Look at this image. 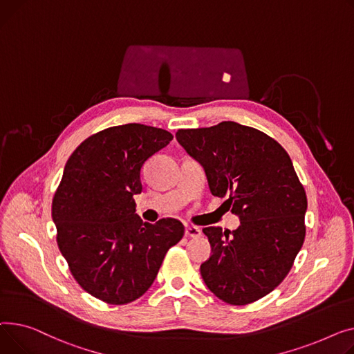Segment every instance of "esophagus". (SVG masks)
Wrapping results in <instances>:
<instances>
[{"label": "esophagus", "instance_id": "34e87169", "mask_svg": "<svg viewBox=\"0 0 354 354\" xmlns=\"http://www.w3.org/2000/svg\"><path fill=\"white\" fill-rule=\"evenodd\" d=\"M184 236L189 237V239H197V237L201 236V230L197 227H185Z\"/></svg>", "mask_w": 354, "mask_h": 354}]
</instances>
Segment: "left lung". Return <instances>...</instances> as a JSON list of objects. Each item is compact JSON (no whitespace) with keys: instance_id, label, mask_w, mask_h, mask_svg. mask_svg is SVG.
Listing matches in <instances>:
<instances>
[{"instance_id":"left-lung-1","label":"left lung","mask_w":354,"mask_h":354,"mask_svg":"<svg viewBox=\"0 0 354 354\" xmlns=\"http://www.w3.org/2000/svg\"><path fill=\"white\" fill-rule=\"evenodd\" d=\"M177 141L204 167L210 192L240 217L233 232L205 227L212 256L201 277L220 300L244 306L284 280L304 241L307 197L287 151L234 121L178 130ZM228 207V209H230Z\"/></svg>"}]
</instances>
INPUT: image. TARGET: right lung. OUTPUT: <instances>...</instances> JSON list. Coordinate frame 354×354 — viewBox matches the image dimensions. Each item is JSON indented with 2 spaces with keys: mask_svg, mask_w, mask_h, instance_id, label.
Listing matches in <instances>:
<instances>
[{
  "mask_svg": "<svg viewBox=\"0 0 354 354\" xmlns=\"http://www.w3.org/2000/svg\"><path fill=\"white\" fill-rule=\"evenodd\" d=\"M171 140L162 129L124 124L82 141L66 164L51 209L57 244L75 281L101 301L141 297L184 236L176 218L150 224L136 214L142 164Z\"/></svg>",
  "mask_w": 354,
  "mask_h": 354,
  "instance_id": "right-lung-1",
  "label": "right lung"
}]
</instances>
